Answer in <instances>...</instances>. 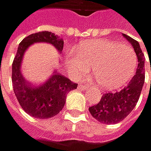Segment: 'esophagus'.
I'll return each instance as SVG.
<instances>
[{
	"instance_id": "1",
	"label": "esophagus",
	"mask_w": 151,
	"mask_h": 151,
	"mask_svg": "<svg viewBox=\"0 0 151 151\" xmlns=\"http://www.w3.org/2000/svg\"><path fill=\"white\" fill-rule=\"evenodd\" d=\"M79 88L85 89V88H88V86L87 85H83V84H79Z\"/></svg>"
}]
</instances>
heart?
I'll return each instance as SVG.
<instances>
[{
    "label": "heart",
    "mask_w": 151,
    "mask_h": 151,
    "mask_svg": "<svg viewBox=\"0 0 151 151\" xmlns=\"http://www.w3.org/2000/svg\"><path fill=\"white\" fill-rule=\"evenodd\" d=\"M75 51L66 53L65 63L70 76L78 78L89 71L101 88L114 90L130 81L137 65L134 51L128 46L110 40H94L82 42Z\"/></svg>",
    "instance_id": "obj_1"
}]
</instances>
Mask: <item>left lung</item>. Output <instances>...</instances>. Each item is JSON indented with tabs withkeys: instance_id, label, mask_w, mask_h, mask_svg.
<instances>
[{
	"instance_id": "1",
	"label": "left lung",
	"mask_w": 151,
	"mask_h": 151,
	"mask_svg": "<svg viewBox=\"0 0 151 151\" xmlns=\"http://www.w3.org/2000/svg\"><path fill=\"white\" fill-rule=\"evenodd\" d=\"M123 36L132 44L137 55L138 67L134 76L125 88L119 92L103 95L100 102L88 109L96 120L107 125L117 124L129 115L139 100L145 80V57L139 42L127 34L123 33Z\"/></svg>"
}]
</instances>
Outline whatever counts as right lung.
<instances>
[{
  "mask_svg": "<svg viewBox=\"0 0 151 151\" xmlns=\"http://www.w3.org/2000/svg\"><path fill=\"white\" fill-rule=\"evenodd\" d=\"M38 42L53 45L60 54L63 47V39L51 32H40L24 38L18 46L12 63V84L15 96L23 110L33 118L44 119L55 117L62 111L66 95L76 89L78 84L71 82L57 70L39 86H32L24 79L21 72L24 55L31 45Z\"/></svg>",
  "mask_w": 151,
  "mask_h": 151,
  "instance_id": "right-lung-1",
  "label": "right lung"
}]
</instances>
